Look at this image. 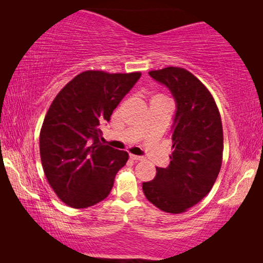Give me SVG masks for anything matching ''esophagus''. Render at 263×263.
Listing matches in <instances>:
<instances>
[{"label":"esophagus","mask_w":263,"mask_h":263,"mask_svg":"<svg viewBox=\"0 0 263 263\" xmlns=\"http://www.w3.org/2000/svg\"><path fill=\"white\" fill-rule=\"evenodd\" d=\"M130 159L133 160V161H141V160H144L142 157H138V155L135 154H130Z\"/></svg>","instance_id":"34e87169"}]
</instances>
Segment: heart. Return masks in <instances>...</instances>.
<instances>
[{
	"instance_id": "b5f03b06",
	"label": "heart",
	"mask_w": 263,
	"mask_h": 263,
	"mask_svg": "<svg viewBox=\"0 0 263 263\" xmlns=\"http://www.w3.org/2000/svg\"><path fill=\"white\" fill-rule=\"evenodd\" d=\"M154 99H167V97L163 95H157V96H154Z\"/></svg>"
}]
</instances>
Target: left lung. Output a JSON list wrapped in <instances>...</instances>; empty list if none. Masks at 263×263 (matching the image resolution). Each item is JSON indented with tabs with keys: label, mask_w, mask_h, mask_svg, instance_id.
<instances>
[{
	"label": "left lung",
	"mask_w": 263,
	"mask_h": 263,
	"mask_svg": "<svg viewBox=\"0 0 263 263\" xmlns=\"http://www.w3.org/2000/svg\"><path fill=\"white\" fill-rule=\"evenodd\" d=\"M148 74L169 88L177 110L173 131V153L167 168L142 183L146 198L168 213H182L210 193L220 172L224 135L219 110L209 89L182 67L151 70Z\"/></svg>",
	"instance_id": "1"
}]
</instances>
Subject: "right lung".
<instances>
[{
    "instance_id": "1",
    "label": "right lung",
    "mask_w": 263,
    "mask_h": 263,
    "mask_svg": "<svg viewBox=\"0 0 263 263\" xmlns=\"http://www.w3.org/2000/svg\"><path fill=\"white\" fill-rule=\"evenodd\" d=\"M141 73L86 70L58 92L39 136L46 180L62 202L74 209L108 197L128 154L102 145L100 126L109 122Z\"/></svg>"
}]
</instances>
